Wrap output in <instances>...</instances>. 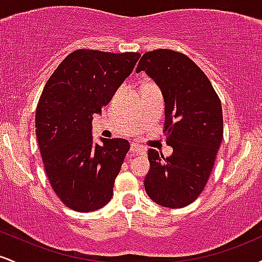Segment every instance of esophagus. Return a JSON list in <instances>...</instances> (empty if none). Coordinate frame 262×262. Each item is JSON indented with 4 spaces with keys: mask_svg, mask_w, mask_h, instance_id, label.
<instances>
[{
    "mask_svg": "<svg viewBox=\"0 0 262 262\" xmlns=\"http://www.w3.org/2000/svg\"><path fill=\"white\" fill-rule=\"evenodd\" d=\"M130 152H133V154L144 155V154H145V149H144L141 145H139V144L133 143V144H132V145H130Z\"/></svg>",
    "mask_w": 262,
    "mask_h": 262,
    "instance_id": "esophagus-1",
    "label": "esophagus"
}]
</instances>
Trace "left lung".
Wrapping results in <instances>:
<instances>
[{"label":"left lung","mask_w":262,"mask_h":262,"mask_svg":"<svg viewBox=\"0 0 262 262\" xmlns=\"http://www.w3.org/2000/svg\"><path fill=\"white\" fill-rule=\"evenodd\" d=\"M145 71L165 100L164 134L170 158L149 149L146 194L166 208H182L206 187L223 139V112L206 74L185 54L156 49L141 56L137 73Z\"/></svg>","instance_id":"1"}]
</instances>
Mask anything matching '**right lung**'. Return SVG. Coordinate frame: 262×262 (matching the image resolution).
I'll list each match as a JSON object with an SVG mask.
<instances>
[{
  "mask_svg": "<svg viewBox=\"0 0 262 262\" xmlns=\"http://www.w3.org/2000/svg\"><path fill=\"white\" fill-rule=\"evenodd\" d=\"M139 58V53L75 50L45 83L35 111V134L50 186L68 208L93 212L113 196L129 141L114 138L93 144L92 119Z\"/></svg>",
  "mask_w": 262,
  "mask_h": 262,
  "instance_id": "1",
  "label": "right lung"
}]
</instances>
